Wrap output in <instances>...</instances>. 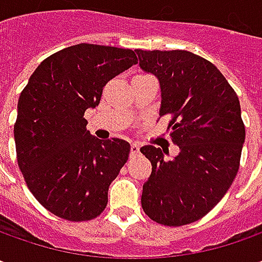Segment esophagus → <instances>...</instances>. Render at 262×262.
I'll return each instance as SVG.
<instances>
[{"label": "esophagus", "mask_w": 262, "mask_h": 262, "mask_svg": "<svg viewBox=\"0 0 262 262\" xmlns=\"http://www.w3.org/2000/svg\"><path fill=\"white\" fill-rule=\"evenodd\" d=\"M140 153V144L138 143H133L131 144V155H138Z\"/></svg>", "instance_id": "1"}]
</instances>
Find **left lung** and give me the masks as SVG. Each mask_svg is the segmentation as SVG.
<instances>
[{"label":"left lung","instance_id":"obj_1","mask_svg":"<svg viewBox=\"0 0 262 262\" xmlns=\"http://www.w3.org/2000/svg\"><path fill=\"white\" fill-rule=\"evenodd\" d=\"M140 67L159 78L160 116L179 155L165 159L155 146L140 151L151 163L143 186L147 216L184 226L210 213L230 188L241 163L245 125L236 92L214 64L189 51H136Z\"/></svg>","mask_w":262,"mask_h":262}]
</instances>
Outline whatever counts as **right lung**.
Returning <instances> with one entry per match:
<instances>
[{
	"label": "right lung",
	"mask_w": 262,
	"mask_h": 262,
	"mask_svg": "<svg viewBox=\"0 0 262 262\" xmlns=\"http://www.w3.org/2000/svg\"><path fill=\"white\" fill-rule=\"evenodd\" d=\"M137 61L131 49L80 43L48 56L29 78L17 105V163L52 214L89 222L106 208L109 185L131 146L121 138L97 140L84 112L99 105L109 80Z\"/></svg>",
	"instance_id": "obj_1"
}]
</instances>
